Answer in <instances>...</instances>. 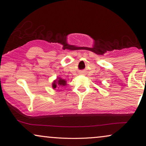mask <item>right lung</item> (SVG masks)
<instances>
[{"label": "right lung", "mask_w": 146, "mask_h": 146, "mask_svg": "<svg viewBox=\"0 0 146 146\" xmlns=\"http://www.w3.org/2000/svg\"><path fill=\"white\" fill-rule=\"evenodd\" d=\"M66 85V82L64 80L60 78H57V80H55L52 84V87L53 89H55L56 87H62L65 86Z\"/></svg>", "instance_id": "obj_1"}]
</instances>
